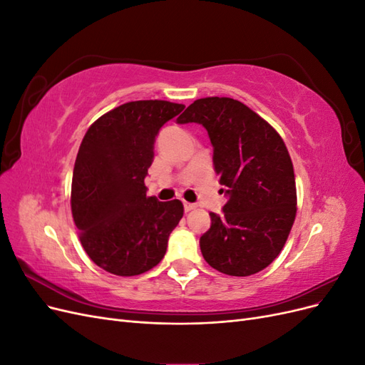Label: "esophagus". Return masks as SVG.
<instances>
[{
  "label": "esophagus",
  "instance_id": "1",
  "mask_svg": "<svg viewBox=\"0 0 365 365\" xmlns=\"http://www.w3.org/2000/svg\"><path fill=\"white\" fill-rule=\"evenodd\" d=\"M196 208V205L195 204H192V202H187V201H184V210L187 213L189 212H192V210H195Z\"/></svg>",
  "mask_w": 365,
  "mask_h": 365
}]
</instances>
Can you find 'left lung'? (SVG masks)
<instances>
[{
  "mask_svg": "<svg viewBox=\"0 0 365 365\" xmlns=\"http://www.w3.org/2000/svg\"><path fill=\"white\" fill-rule=\"evenodd\" d=\"M192 121L208 132L215 170L228 195L224 213H210L212 227L200 239L202 256L227 275L256 274L279 256L295 220L288 148L267 120L230 97L197 98L178 117V123Z\"/></svg>",
  "mask_w": 365,
  "mask_h": 365,
  "instance_id": "1",
  "label": "left lung"
}]
</instances>
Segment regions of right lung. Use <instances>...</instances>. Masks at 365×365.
Wrapping results in <instances>:
<instances>
[{
	"label": "right lung",
	"instance_id": "add662e5",
	"mask_svg": "<svg viewBox=\"0 0 365 365\" xmlns=\"http://www.w3.org/2000/svg\"><path fill=\"white\" fill-rule=\"evenodd\" d=\"M184 109L168 101L120 105L88 128L74 163L71 213L90 259L132 277L161 262L184 215L180 200L146 195L145 178L160 128Z\"/></svg>",
	"mask_w": 365,
	"mask_h": 365
}]
</instances>
